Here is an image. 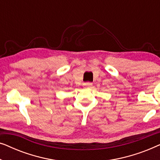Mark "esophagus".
I'll return each mask as SVG.
<instances>
[{"mask_svg": "<svg viewBox=\"0 0 160 160\" xmlns=\"http://www.w3.org/2000/svg\"><path fill=\"white\" fill-rule=\"evenodd\" d=\"M84 87H87V88H90V87L92 86V84L90 82H87V83H84Z\"/></svg>", "mask_w": 160, "mask_h": 160, "instance_id": "1", "label": "esophagus"}]
</instances>
